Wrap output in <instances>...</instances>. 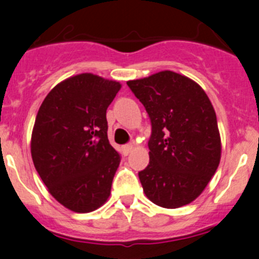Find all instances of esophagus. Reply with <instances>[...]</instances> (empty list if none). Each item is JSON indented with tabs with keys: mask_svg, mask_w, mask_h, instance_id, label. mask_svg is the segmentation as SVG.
<instances>
[{
	"mask_svg": "<svg viewBox=\"0 0 259 259\" xmlns=\"http://www.w3.org/2000/svg\"><path fill=\"white\" fill-rule=\"evenodd\" d=\"M133 150V145L132 144H126L122 146V153L125 154V155H129L130 153H132Z\"/></svg>",
	"mask_w": 259,
	"mask_h": 259,
	"instance_id": "34e87169",
	"label": "esophagus"
}]
</instances>
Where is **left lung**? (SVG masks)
<instances>
[{"mask_svg": "<svg viewBox=\"0 0 259 259\" xmlns=\"http://www.w3.org/2000/svg\"><path fill=\"white\" fill-rule=\"evenodd\" d=\"M150 117L149 165L139 171L146 197L179 208L202 194L221 161V135L209 98L173 71L127 81Z\"/></svg>", "mask_w": 259, "mask_h": 259, "instance_id": "1", "label": "left lung"}]
</instances>
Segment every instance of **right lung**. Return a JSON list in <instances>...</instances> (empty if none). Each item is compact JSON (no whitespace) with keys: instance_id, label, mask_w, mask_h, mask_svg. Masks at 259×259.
Returning <instances> with one entry per match:
<instances>
[{"instance_id":"right-lung-1","label":"right lung","mask_w":259,"mask_h":259,"mask_svg":"<svg viewBox=\"0 0 259 259\" xmlns=\"http://www.w3.org/2000/svg\"><path fill=\"white\" fill-rule=\"evenodd\" d=\"M121 85L80 74L57 83L38 109L31 155L50 194L89 213L108 200L120 155L108 139L106 109Z\"/></svg>"}]
</instances>
